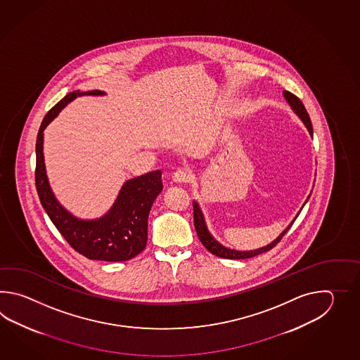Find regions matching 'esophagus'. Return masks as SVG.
Returning a JSON list of instances; mask_svg holds the SVG:
<instances>
[{
	"mask_svg": "<svg viewBox=\"0 0 360 360\" xmlns=\"http://www.w3.org/2000/svg\"><path fill=\"white\" fill-rule=\"evenodd\" d=\"M172 179H174V181H175V183H189L191 180V171H188V169H179L174 172V176H172Z\"/></svg>",
	"mask_w": 360,
	"mask_h": 360,
	"instance_id": "obj_1",
	"label": "esophagus"
}]
</instances>
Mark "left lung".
Returning <instances> with one entry per match:
<instances>
[{
	"label": "left lung",
	"instance_id": "obj_1",
	"mask_svg": "<svg viewBox=\"0 0 360 360\" xmlns=\"http://www.w3.org/2000/svg\"><path fill=\"white\" fill-rule=\"evenodd\" d=\"M283 94L284 98L290 103L292 109L299 115L300 118L302 120V122L305 123V126L307 127L309 132H310V135H313V124H311L310 117L307 115V110H306V108L304 107L302 101H301L295 94H292V92L284 91ZM193 214H194V226H195L199 240L202 242V245H205L210 252L214 253V256H219V257H222V259H230V260L250 259V257H255V256H257V255H260V253L268 252L273 247H276V245L281 242V239L284 237V234L290 230L292 224H293V222H292L291 225H290L287 229L284 230L283 233H282L279 237L276 238L274 242H271V243L266 245V247H262V248L255 250V251H245V252H243V251H236V250H230V248L224 247V245H220V243L210 234V231L207 229L203 214H202V211H200V208H199L198 203H195V202H193Z\"/></svg>",
	"mask_w": 360,
	"mask_h": 360
}]
</instances>
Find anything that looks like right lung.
I'll list each match as a JSON object with an SVG mask.
<instances>
[{
	"label": "right lung",
	"instance_id": "1",
	"mask_svg": "<svg viewBox=\"0 0 360 360\" xmlns=\"http://www.w3.org/2000/svg\"><path fill=\"white\" fill-rule=\"evenodd\" d=\"M81 95H104V92H69L47 112L39 126L34 171L39 200L56 229L77 252L90 260H131L146 248L149 211L163 188L160 169L126 181L110 211L92 221H84L69 214L49 185L44 163V130L63 108Z\"/></svg>",
	"mask_w": 360,
	"mask_h": 360
}]
</instances>
